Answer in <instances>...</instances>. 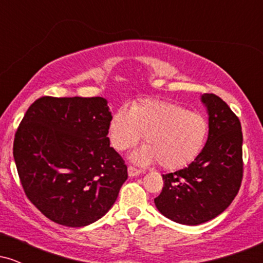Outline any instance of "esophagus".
<instances>
[{"label": "esophagus", "mask_w": 263, "mask_h": 263, "mask_svg": "<svg viewBox=\"0 0 263 263\" xmlns=\"http://www.w3.org/2000/svg\"><path fill=\"white\" fill-rule=\"evenodd\" d=\"M127 172H128V176L129 177H137V176H140V174L142 173L141 170H137V168L132 167V165H129V167L127 168Z\"/></svg>", "instance_id": "obj_1"}]
</instances>
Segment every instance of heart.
Returning a JSON list of instances; mask_svg holds the SVG:
<instances>
[{"mask_svg":"<svg viewBox=\"0 0 263 263\" xmlns=\"http://www.w3.org/2000/svg\"><path fill=\"white\" fill-rule=\"evenodd\" d=\"M144 135L146 144L131 153L137 164L158 162L164 170H179L203 151L208 122L203 115L190 112L173 102L144 99L129 110L120 107L111 116L107 136L116 151L134 147Z\"/></svg>","mask_w":263,"mask_h":263,"instance_id":"b5f03b06","label":"heart"}]
</instances>
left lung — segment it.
I'll return each mask as SVG.
<instances>
[{"label": "left lung", "mask_w": 263, "mask_h": 263, "mask_svg": "<svg viewBox=\"0 0 263 263\" xmlns=\"http://www.w3.org/2000/svg\"><path fill=\"white\" fill-rule=\"evenodd\" d=\"M209 134L203 151L188 167L163 174L155 199L162 215L183 225L216 218L236 197L242 180V132L236 115L214 93H203Z\"/></svg>", "instance_id": "obj_1"}]
</instances>
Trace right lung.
<instances>
[{
    "label": "right lung",
    "instance_id": "1",
    "mask_svg": "<svg viewBox=\"0 0 263 263\" xmlns=\"http://www.w3.org/2000/svg\"><path fill=\"white\" fill-rule=\"evenodd\" d=\"M104 98H44L18 127L13 157L26 195L57 224L81 228L101 219L119 197L127 167L110 147Z\"/></svg>",
    "mask_w": 263,
    "mask_h": 263
}]
</instances>
